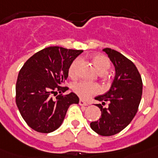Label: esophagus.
Listing matches in <instances>:
<instances>
[{"label": "esophagus", "mask_w": 158, "mask_h": 158, "mask_svg": "<svg viewBox=\"0 0 158 158\" xmlns=\"http://www.w3.org/2000/svg\"><path fill=\"white\" fill-rule=\"evenodd\" d=\"M79 104H80L81 106H88L87 103H86V102H85L84 100H80V101H79Z\"/></svg>", "instance_id": "obj_1"}]
</instances>
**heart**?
Masks as SVG:
<instances>
[{
    "label": "heart",
    "mask_w": 158,
    "mask_h": 158,
    "mask_svg": "<svg viewBox=\"0 0 158 158\" xmlns=\"http://www.w3.org/2000/svg\"><path fill=\"white\" fill-rule=\"evenodd\" d=\"M92 62L95 68L100 75H104L111 66L109 59L102 54H96L92 57ZM80 62L79 58H76L72 62L69 68V75L71 77H75L77 75V69ZM73 90L82 99H88L93 95L97 94L100 92V87L97 85L89 83L85 81H81L74 84Z\"/></svg>",
    "instance_id": "heart-1"
}]
</instances>
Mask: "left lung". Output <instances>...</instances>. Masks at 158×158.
Listing matches in <instances>:
<instances>
[{
    "label": "left lung",
    "mask_w": 158,
    "mask_h": 158,
    "mask_svg": "<svg viewBox=\"0 0 158 158\" xmlns=\"http://www.w3.org/2000/svg\"><path fill=\"white\" fill-rule=\"evenodd\" d=\"M115 67V74L107 93L95 97L101 104H96L101 111L99 120L92 122V129L102 136L118 134L128 126L136 115L142 94V81L139 70L131 60L111 48H104ZM109 102V107L102 105Z\"/></svg>",
    "instance_id": "obj_1"
}]
</instances>
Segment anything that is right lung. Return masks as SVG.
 <instances>
[{"label":"right lung","mask_w":158,"mask_h":158,"mask_svg":"<svg viewBox=\"0 0 158 158\" xmlns=\"http://www.w3.org/2000/svg\"><path fill=\"white\" fill-rule=\"evenodd\" d=\"M83 52L80 50L50 47L32 55L19 70L16 85V103L20 115L31 129L51 133L63 122L69 106L79 103L74 93H63L61 86L68 77L70 64Z\"/></svg>","instance_id":"obj_1"}]
</instances>
